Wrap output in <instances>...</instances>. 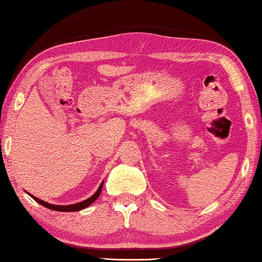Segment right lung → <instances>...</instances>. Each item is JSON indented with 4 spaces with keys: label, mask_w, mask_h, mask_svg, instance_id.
Masks as SVG:
<instances>
[{
    "label": "right lung",
    "mask_w": 262,
    "mask_h": 262,
    "mask_svg": "<svg viewBox=\"0 0 262 262\" xmlns=\"http://www.w3.org/2000/svg\"><path fill=\"white\" fill-rule=\"evenodd\" d=\"M102 185H103V182L101 183V185L99 186V189L97 190V192H95L92 197L87 198L86 201L84 202H80V203H77V204H72V205H53V204H49V203L41 201V199H38L36 198L35 196H32V194H30V196L35 199V201L37 203H39L40 205H43L45 207H48V209L50 210H55V211H63V212H74V211H79V210H82L85 209V207H87L89 205L92 204V203L95 201V199H98V197L100 196L101 193V190H102Z\"/></svg>",
    "instance_id": "right-lung-1"
}]
</instances>
